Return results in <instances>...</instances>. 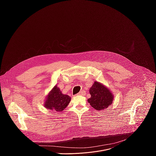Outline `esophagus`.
Wrapping results in <instances>:
<instances>
[{
  "mask_svg": "<svg viewBox=\"0 0 156 156\" xmlns=\"http://www.w3.org/2000/svg\"><path fill=\"white\" fill-rule=\"evenodd\" d=\"M77 95H84V91H81L79 93L77 94Z\"/></svg>",
  "mask_w": 156,
  "mask_h": 156,
  "instance_id": "1",
  "label": "esophagus"
}]
</instances>
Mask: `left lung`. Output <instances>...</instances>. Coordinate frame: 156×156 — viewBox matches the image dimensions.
<instances>
[{
    "label": "left lung",
    "instance_id": "obj_1",
    "mask_svg": "<svg viewBox=\"0 0 156 156\" xmlns=\"http://www.w3.org/2000/svg\"><path fill=\"white\" fill-rule=\"evenodd\" d=\"M91 98L87 101L97 110H102L107 108L112 103L114 96L110 90L103 84L96 81L90 88Z\"/></svg>",
    "mask_w": 156,
    "mask_h": 156
}]
</instances>
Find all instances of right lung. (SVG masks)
<instances>
[{
	"instance_id": "right-lung-1",
	"label": "right lung",
	"mask_w": 156,
	"mask_h": 156,
	"mask_svg": "<svg viewBox=\"0 0 156 156\" xmlns=\"http://www.w3.org/2000/svg\"><path fill=\"white\" fill-rule=\"evenodd\" d=\"M70 100L69 96L63 94L59 88L55 86L48 94L44 106L49 110L60 112L69 105Z\"/></svg>"
}]
</instances>
